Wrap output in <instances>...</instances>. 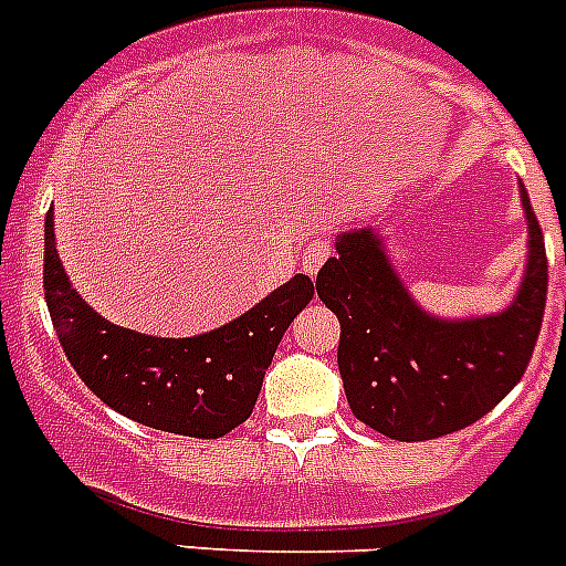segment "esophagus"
<instances>
[{
  "label": "esophagus",
  "instance_id": "34e87169",
  "mask_svg": "<svg viewBox=\"0 0 566 566\" xmlns=\"http://www.w3.org/2000/svg\"><path fill=\"white\" fill-rule=\"evenodd\" d=\"M332 254H334V247L328 243V240H319V238L312 240V243L306 247V252H303V269H306V274H312L314 277V274L319 272V266H323Z\"/></svg>",
  "mask_w": 566,
  "mask_h": 566
}]
</instances>
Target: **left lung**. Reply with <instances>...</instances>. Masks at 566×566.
I'll return each mask as SVG.
<instances>
[{"mask_svg": "<svg viewBox=\"0 0 566 566\" xmlns=\"http://www.w3.org/2000/svg\"><path fill=\"white\" fill-rule=\"evenodd\" d=\"M530 260L513 306L448 323L405 292L371 229L337 238L317 272L319 300L337 314V365L352 413L399 442L462 431L490 413L524 377L547 306L544 234L522 187Z\"/></svg>", "mask_w": 566, "mask_h": 566, "instance_id": "left-lung-1", "label": "left lung"}]
</instances>
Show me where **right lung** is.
<instances>
[{
    "mask_svg": "<svg viewBox=\"0 0 566 566\" xmlns=\"http://www.w3.org/2000/svg\"><path fill=\"white\" fill-rule=\"evenodd\" d=\"M312 297L308 274H294L223 328L147 337L113 326L78 297L59 263L53 209L44 221V300L64 357L104 405L155 431L218 439L247 422L280 339Z\"/></svg>",
    "mask_w": 566,
    "mask_h": 566,
    "instance_id": "add662e5",
    "label": "right lung"
}]
</instances>
